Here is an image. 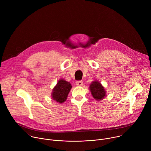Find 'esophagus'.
<instances>
[{"label":"esophagus","instance_id":"esophagus-1","mask_svg":"<svg viewBox=\"0 0 151 151\" xmlns=\"http://www.w3.org/2000/svg\"><path fill=\"white\" fill-rule=\"evenodd\" d=\"M76 85L77 86H82L83 82L82 81H76Z\"/></svg>","mask_w":151,"mask_h":151}]
</instances>
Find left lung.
<instances>
[{
	"mask_svg": "<svg viewBox=\"0 0 151 151\" xmlns=\"http://www.w3.org/2000/svg\"><path fill=\"white\" fill-rule=\"evenodd\" d=\"M89 88L93 98L96 100H101L106 96V94L104 87L97 81L91 82Z\"/></svg>",
	"mask_w": 151,
	"mask_h": 151,
	"instance_id": "obj_1",
	"label": "left lung"
}]
</instances>
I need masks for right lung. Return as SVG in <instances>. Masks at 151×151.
<instances>
[{
	"mask_svg": "<svg viewBox=\"0 0 151 151\" xmlns=\"http://www.w3.org/2000/svg\"><path fill=\"white\" fill-rule=\"evenodd\" d=\"M71 88L72 85L70 82L60 79L52 90V99L59 103L64 102L66 100Z\"/></svg>",
	"mask_w": 151,
	"mask_h": 151,
	"instance_id": "right-lung-1",
	"label": "right lung"
}]
</instances>
